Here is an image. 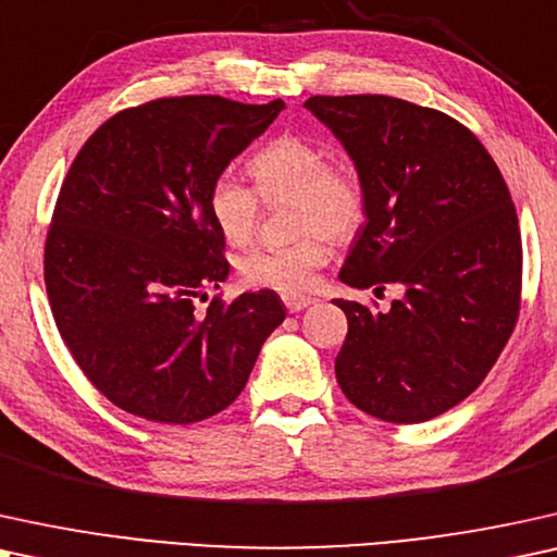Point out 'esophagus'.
Here are the masks:
<instances>
[{
  "mask_svg": "<svg viewBox=\"0 0 557 557\" xmlns=\"http://www.w3.org/2000/svg\"><path fill=\"white\" fill-rule=\"evenodd\" d=\"M285 308L290 310V313H300V310H306L308 306H313V298H306V295H285Z\"/></svg>",
  "mask_w": 557,
  "mask_h": 557,
  "instance_id": "34e87169",
  "label": "esophagus"
}]
</instances>
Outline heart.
I'll use <instances>...</instances> for the list:
<instances>
[{
  "label": "heart",
  "instance_id": "1",
  "mask_svg": "<svg viewBox=\"0 0 557 557\" xmlns=\"http://www.w3.org/2000/svg\"><path fill=\"white\" fill-rule=\"evenodd\" d=\"M251 185L234 173L213 177L209 213L221 239L242 247L259 224L262 201L293 198V226L300 236L287 247H259L239 257L236 270L251 287L283 295L306 293L315 272L331 259V242L348 239L364 221V188L359 175L344 162H331L321 143L298 135L274 137L251 154Z\"/></svg>",
  "mask_w": 557,
  "mask_h": 557
}]
</instances>
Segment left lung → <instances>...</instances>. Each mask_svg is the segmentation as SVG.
<instances>
[{"instance_id":"obj_1","label":"left lung","mask_w":557,"mask_h":557,"mask_svg":"<svg viewBox=\"0 0 557 557\" xmlns=\"http://www.w3.org/2000/svg\"><path fill=\"white\" fill-rule=\"evenodd\" d=\"M354 160L364 226L341 283L399 285L387 313L333 300L348 318L336 380L384 422L438 418L484 382L520 315L522 239L504 177L476 135L392 96H310Z\"/></svg>"}]
</instances>
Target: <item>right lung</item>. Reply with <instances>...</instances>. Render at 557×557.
Listing matches in <instances>:
<instances>
[{"instance_id":"obj_1","label":"right lung","mask_w":557,"mask_h":557,"mask_svg":"<svg viewBox=\"0 0 557 557\" xmlns=\"http://www.w3.org/2000/svg\"><path fill=\"white\" fill-rule=\"evenodd\" d=\"M283 109L158 99L107 119L73 160L46 242V290L81 372L124 412L188 425L226 410L285 321L272 290L196 310L228 277L213 177Z\"/></svg>"}]
</instances>
